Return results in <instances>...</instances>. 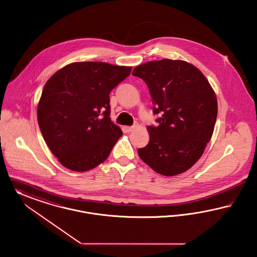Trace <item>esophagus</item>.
<instances>
[{"mask_svg": "<svg viewBox=\"0 0 257 257\" xmlns=\"http://www.w3.org/2000/svg\"><path fill=\"white\" fill-rule=\"evenodd\" d=\"M135 126H124V130L127 132V133H131V132H133L134 130H135Z\"/></svg>", "mask_w": 257, "mask_h": 257, "instance_id": "esophagus-1", "label": "esophagus"}]
</instances>
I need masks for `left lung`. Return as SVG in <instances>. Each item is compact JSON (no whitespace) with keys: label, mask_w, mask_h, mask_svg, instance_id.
Listing matches in <instances>:
<instances>
[{"label":"left lung","mask_w":257,"mask_h":257,"mask_svg":"<svg viewBox=\"0 0 257 257\" xmlns=\"http://www.w3.org/2000/svg\"><path fill=\"white\" fill-rule=\"evenodd\" d=\"M133 75L148 86L159 125H149L150 141L138 156L159 174L175 176L197 162L216 123L217 101L202 72L181 60L142 64Z\"/></svg>","instance_id":"8db88e82"}]
</instances>
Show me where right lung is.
<instances>
[{
    "instance_id": "obj_1",
    "label": "right lung",
    "mask_w": 257,
    "mask_h": 257,
    "mask_svg": "<svg viewBox=\"0 0 257 257\" xmlns=\"http://www.w3.org/2000/svg\"><path fill=\"white\" fill-rule=\"evenodd\" d=\"M132 67L77 62L61 68L43 87L38 122L47 146L62 165L76 172L108 158L122 130L110 119V92Z\"/></svg>"
}]
</instances>
